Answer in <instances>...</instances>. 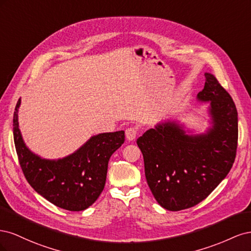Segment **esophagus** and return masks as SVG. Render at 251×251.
<instances>
[{"label": "esophagus", "instance_id": "34e87169", "mask_svg": "<svg viewBox=\"0 0 251 251\" xmlns=\"http://www.w3.org/2000/svg\"><path fill=\"white\" fill-rule=\"evenodd\" d=\"M137 135V128L136 127H128L126 130V137L128 141H133Z\"/></svg>", "mask_w": 251, "mask_h": 251}]
</instances>
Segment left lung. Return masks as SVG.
Wrapping results in <instances>:
<instances>
[{
	"mask_svg": "<svg viewBox=\"0 0 251 251\" xmlns=\"http://www.w3.org/2000/svg\"><path fill=\"white\" fill-rule=\"evenodd\" d=\"M197 95L208 102L210 126L187 134L179 121H161L137 139L147 182L156 201L178 211L203 201L229 173L238 147V112L228 92L210 73Z\"/></svg>",
	"mask_w": 251,
	"mask_h": 251,
	"instance_id": "8db88e82",
	"label": "left lung"
}]
</instances>
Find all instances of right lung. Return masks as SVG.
Masks as SVG:
<instances>
[{
  "label": "right lung",
  "mask_w": 251,
  "mask_h": 251,
  "mask_svg": "<svg viewBox=\"0 0 251 251\" xmlns=\"http://www.w3.org/2000/svg\"><path fill=\"white\" fill-rule=\"evenodd\" d=\"M19 100L13 114V139L20 165L34 191L55 206L70 211L85 210L105 184L112 154L125 142V132L92 136L73 154L50 160L30 151L19 127Z\"/></svg>",
  "instance_id": "right-lung-1"
}]
</instances>
